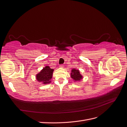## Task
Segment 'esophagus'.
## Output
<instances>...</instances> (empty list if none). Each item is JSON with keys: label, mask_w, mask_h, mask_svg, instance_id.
Returning a JSON list of instances; mask_svg holds the SVG:
<instances>
[{"label": "esophagus", "mask_w": 127, "mask_h": 127, "mask_svg": "<svg viewBox=\"0 0 127 127\" xmlns=\"http://www.w3.org/2000/svg\"><path fill=\"white\" fill-rule=\"evenodd\" d=\"M60 67H63V64H61L60 65Z\"/></svg>", "instance_id": "obj_1"}]
</instances>
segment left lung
Instances as JSON below:
<instances>
[{"label": "left lung", "mask_w": 127, "mask_h": 127, "mask_svg": "<svg viewBox=\"0 0 127 127\" xmlns=\"http://www.w3.org/2000/svg\"><path fill=\"white\" fill-rule=\"evenodd\" d=\"M71 77L75 81H80L82 78V76L80 74L79 71L78 70H76L75 69H73L71 73Z\"/></svg>", "instance_id": "obj_1"}]
</instances>
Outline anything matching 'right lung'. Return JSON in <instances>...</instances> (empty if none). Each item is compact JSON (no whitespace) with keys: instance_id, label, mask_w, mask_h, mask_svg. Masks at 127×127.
<instances>
[{"instance_id":"add662e5","label":"right lung","mask_w":127,"mask_h":127,"mask_svg":"<svg viewBox=\"0 0 127 127\" xmlns=\"http://www.w3.org/2000/svg\"><path fill=\"white\" fill-rule=\"evenodd\" d=\"M54 69H51L49 66H46L36 75L37 80L43 84H48L51 82L52 77V73Z\"/></svg>"}]
</instances>
